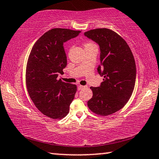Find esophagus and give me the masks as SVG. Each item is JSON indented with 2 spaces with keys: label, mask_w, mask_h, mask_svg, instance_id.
I'll list each match as a JSON object with an SVG mask.
<instances>
[{
  "label": "esophagus",
  "mask_w": 159,
  "mask_h": 159,
  "mask_svg": "<svg viewBox=\"0 0 159 159\" xmlns=\"http://www.w3.org/2000/svg\"><path fill=\"white\" fill-rule=\"evenodd\" d=\"M85 87V86L81 85H78V88H79V90H82V89H83V88H84Z\"/></svg>",
  "instance_id": "1"
}]
</instances>
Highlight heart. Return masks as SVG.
Wrapping results in <instances>:
<instances>
[{
	"label": "heart",
	"instance_id": "obj_1",
	"mask_svg": "<svg viewBox=\"0 0 159 159\" xmlns=\"http://www.w3.org/2000/svg\"><path fill=\"white\" fill-rule=\"evenodd\" d=\"M93 44L92 43H87L85 44V48H88V47H90V46H93Z\"/></svg>",
	"mask_w": 159,
	"mask_h": 159
}]
</instances>
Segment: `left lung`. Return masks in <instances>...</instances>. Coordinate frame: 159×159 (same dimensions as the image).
I'll return each instance as SVG.
<instances>
[{"mask_svg": "<svg viewBox=\"0 0 159 159\" xmlns=\"http://www.w3.org/2000/svg\"><path fill=\"white\" fill-rule=\"evenodd\" d=\"M84 35L99 46L98 72L104 77L100 85L90 87L93 95L88 106L98 115L112 114L122 109L133 94L136 79L133 55L125 40L109 29H93Z\"/></svg>", "mask_w": 159, "mask_h": 159, "instance_id": "8db88e82", "label": "left lung"}]
</instances>
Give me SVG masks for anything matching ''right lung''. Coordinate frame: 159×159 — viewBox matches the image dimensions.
I'll return each instance as SVG.
<instances>
[{"label":"right lung","instance_id":"right-lung-1","mask_svg":"<svg viewBox=\"0 0 159 159\" xmlns=\"http://www.w3.org/2000/svg\"><path fill=\"white\" fill-rule=\"evenodd\" d=\"M80 31L56 28L35 43L26 70V88L38 109L47 116L61 119L68 114L76 85L58 80L67 64L64 43L78 36Z\"/></svg>","mask_w":159,"mask_h":159}]
</instances>
